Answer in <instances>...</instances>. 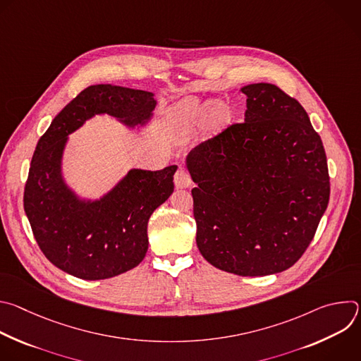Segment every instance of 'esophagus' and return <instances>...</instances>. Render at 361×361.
Wrapping results in <instances>:
<instances>
[{"mask_svg":"<svg viewBox=\"0 0 361 361\" xmlns=\"http://www.w3.org/2000/svg\"><path fill=\"white\" fill-rule=\"evenodd\" d=\"M174 184L177 188H188L191 185V177L187 170L178 169L174 176Z\"/></svg>","mask_w":361,"mask_h":361,"instance_id":"esophagus-1","label":"esophagus"}]
</instances>
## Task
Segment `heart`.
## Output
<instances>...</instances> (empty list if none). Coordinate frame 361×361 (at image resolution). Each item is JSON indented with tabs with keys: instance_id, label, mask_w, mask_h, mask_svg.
Listing matches in <instances>:
<instances>
[{
	"instance_id": "obj_1",
	"label": "heart",
	"mask_w": 361,
	"mask_h": 361,
	"mask_svg": "<svg viewBox=\"0 0 361 361\" xmlns=\"http://www.w3.org/2000/svg\"><path fill=\"white\" fill-rule=\"evenodd\" d=\"M210 130L226 127L233 120V110L224 102L205 101L188 97L169 110L167 120L171 128L180 134H188L204 121Z\"/></svg>"
}]
</instances>
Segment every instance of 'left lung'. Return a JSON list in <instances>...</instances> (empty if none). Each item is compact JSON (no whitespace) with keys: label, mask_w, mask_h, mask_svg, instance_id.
Here are the masks:
<instances>
[{"label":"left lung","mask_w":361,"mask_h":361,"mask_svg":"<svg viewBox=\"0 0 361 361\" xmlns=\"http://www.w3.org/2000/svg\"><path fill=\"white\" fill-rule=\"evenodd\" d=\"M244 123L185 159L197 247L212 266L244 277L290 269L327 209L330 178L320 135L300 102L274 84L241 88Z\"/></svg>","instance_id":"obj_1"}]
</instances>
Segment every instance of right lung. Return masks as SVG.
Segmentation results:
<instances>
[{
  "label": "right lung",
  "mask_w": 361,
  "mask_h": 361,
  "mask_svg": "<svg viewBox=\"0 0 361 361\" xmlns=\"http://www.w3.org/2000/svg\"><path fill=\"white\" fill-rule=\"evenodd\" d=\"M157 106L154 94L111 84L82 90L39 138L24 191V210L47 259L82 279L104 280L137 267L148 250L147 224L174 191L177 166L131 169L99 198H81L63 176L68 135L87 120L109 114L128 128L144 127Z\"/></svg>",
  "instance_id": "1"
}]
</instances>
